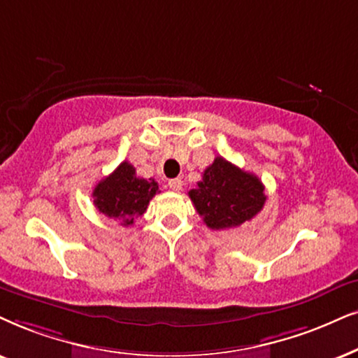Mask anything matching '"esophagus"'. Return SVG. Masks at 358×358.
I'll return each mask as SVG.
<instances>
[{
	"mask_svg": "<svg viewBox=\"0 0 358 358\" xmlns=\"http://www.w3.org/2000/svg\"><path fill=\"white\" fill-rule=\"evenodd\" d=\"M169 187H170V189H173V192H180L183 187V182L180 178H171L169 182Z\"/></svg>",
	"mask_w": 358,
	"mask_h": 358,
	"instance_id": "1",
	"label": "esophagus"
}]
</instances>
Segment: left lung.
Listing matches in <instances>:
<instances>
[{
	"instance_id": "obj_1",
	"label": "left lung",
	"mask_w": 358,
	"mask_h": 358,
	"mask_svg": "<svg viewBox=\"0 0 358 358\" xmlns=\"http://www.w3.org/2000/svg\"><path fill=\"white\" fill-rule=\"evenodd\" d=\"M198 215L211 229H228L255 218L266 203L264 185L223 157L203 171L201 182L189 189Z\"/></svg>"
}]
</instances>
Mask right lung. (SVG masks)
Returning a JSON list of instances; mask_svg holds the SVG:
<instances>
[{
	"instance_id": "obj_1",
	"label": "right lung",
	"mask_w": 358,
	"mask_h": 358,
	"mask_svg": "<svg viewBox=\"0 0 358 358\" xmlns=\"http://www.w3.org/2000/svg\"><path fill=\"white\" fill-rule=\"evenodd\" d=\"M158 193L153 178H140L134 165L122 162L110 175L94 188V205L99 213L119 220L122 226H132L147 211L148 203Z\"/></svg>"
}]
</instances>
